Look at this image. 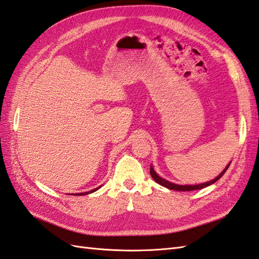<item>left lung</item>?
Instances as JSON below:
<instances>
[{
	"mask_svg": "<svg viewBox=\"0 0 259 259\" xmlns=\"http://www.w3.org/2000/svg\"><path fill=\"white\" fill-rule=\"evenodd\" d=\"M231 163H228V165L225 167V169L221 172V174L219 177H216L214 180H212V181L209 182H205V183H202V184H197V185H179V184H174L172 182H169L166 181V180L162 179L161 177H159L157 173H155V171L153 170V167L151 165V167H150V174H151L152 179L154 180L155 182L159 183L160 185L164 186V188L169 189V190H174V191H194V190H200V189H203V188H206V186L211 185L213 183H215L216 181H219V180L223 177V174L226 172V170L228 169V166H230Z\"/></svg>",
	"mask_w": 259,
	"mask_h": 259,
	"instance_id": "obj_1",
	"label": "left lung"
}]
</instances>
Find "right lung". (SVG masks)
Returning a JSON list of instances; mask_svg holds the SVG:
<instances>
[{
  "mask_svg": "<svg viewBox=\"0 0 259 259\" xmlns=\"http://www.w3.org/2000/svg\"><path fill=\"white\" fill-rule=\"evenodd\" d=\"M100 188V186H99ZM99 188H96V189H94V190H92V191H89V192H83V193H77L76 195H86V194H90V193H93V192H95V191H97ZM75 195V194H74Z\"/></svg>",
  "mask_w": 259,
  "mask_h": 259,
  "instance_id": "obj_1",
  "label": "right lung"
}]
</instances>
